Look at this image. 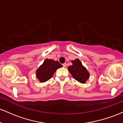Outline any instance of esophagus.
Returning a JSON list of instances; mask_svg holds the SVG:
<instances>
[{
	"label": "esophagus",
	"mask_w": 123,
	"mask_h": 123,
	"mask_svg": "<svg viewBox=\"0 0 123 123\" xmlns=\"http://www.w3.org/2000/svg\"><path fill=\"white\" fill-rule=\"evenodd\" d=\"M62 65H63V67H67V64H66V63H64V64H63Z\"/></svg>",
	"instance_id": "esophagus-1"
}]
</instances>
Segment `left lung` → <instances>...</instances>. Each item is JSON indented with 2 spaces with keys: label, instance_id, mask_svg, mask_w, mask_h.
<instances>
[{
  "label": "left lung",
  "instance_id": "obj_1",
  "mask_svg": "<svg viewBox=\"0 0 123 123\" xmlns=\"http://www.w3.org/2000/svg\"><path fill=\"white\" fill-rule=\"evenodd\" d=\"M71 62L72 65L68 67V71L77 81L85 83L89 78V73L79 59H76Z\"/></svg>",
  "mask_w": 123,
  "mask_h": 123
}]
</instances>
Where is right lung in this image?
<instances>
[{
  "label": "right lung",
  "instance_id": "1",
  "mask_svg": "<svg viewBox=\"0 0 123 123\" xmlns=\"http://www.w3.org/2000/svg\"><path fill=\"white\" fill-rule=\"evenodd\" d=\"M61 67L62 65L57 61L45 59L36 71V77L40 82H45L52 78L57 69Z\"/></svg>",
  "mask_w": 123,
  "mask_h": 123
}]
</instances>
